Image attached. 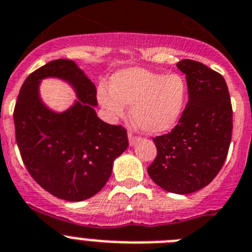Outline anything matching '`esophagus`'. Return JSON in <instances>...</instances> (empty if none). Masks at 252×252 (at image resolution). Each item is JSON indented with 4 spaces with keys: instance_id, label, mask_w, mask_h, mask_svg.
<instances>
[{
    "instance_id": "obj_1",
    "label": "esophagus",
    "mask_w": 252,
    "mask_h": 252,
    "mask_svg": "<svg viewBox=\"0 0 252 252\" xmlns=\"http://www.w3.org/2000/svg\"><path fill=\"white\" fill-rule=\"evenodd\" d=\"M128 138H129V146H131V147L134 146L135 143L139 140V137H138V135H135V134H133L131 131H129V133H128Z\"/></svg>"
}]
</instances>
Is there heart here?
Listing matches in <instances>:
<instances>
[{
	"label": "heart",
	"mask_w": 252,
	"mask_h": 252,
	"mask_svg": "<svg viewBox=\"0 0 252 252\" xmlns=\"http://www.w3.org/2000/svg\"><path fill=\"white\" fill-rule=\"evenodd\" d=\"M99 103L112 118H131L146 133L169 130L180 121L188 99L187 81L177 72L160 74L140 67L118 71L110 80V90L101 87Z\"/></svg>",
	"instance_id": "1"
}]
</instances>
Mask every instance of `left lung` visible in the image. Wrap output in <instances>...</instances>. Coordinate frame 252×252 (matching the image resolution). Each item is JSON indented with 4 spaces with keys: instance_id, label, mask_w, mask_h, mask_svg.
Returning a JSON list of instances; mask_svg holds the SVG:
<instances>
[{
    "instance_id": "obj_1",
    "label": "left lung",
    "mask_w": 252,
    "mask_h": 252,
    "mask_svg": "<svg viewBox=\"0 0 252 252\" xmlns=\"http://www.w3.org/2000/svg\"><path fill=\"white\" fill-rule=\"evenodd\" d=\"M188 103L168 134L153 138L157 157L148 167L154 183L165 191L188 194L214 180L227 157L232 135V105L221 74L185 59Z\"/></svg>"
}]
</instances>
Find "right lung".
Returning <instances> with one entry per match:
<instances>
[{
  "label": "right lung",
  "instance_id": "right-lung-1",
  "mask_svg": "<svg viewBox=\"0 0 252 252\" xmlns=\"http://www.w3.org/2000/svg\"><path fill=\"white\" fill-rule=\"evenodd\" d=\"M45 77L74 88L78 100L70 110L56 113L42 103L38 87ZM96 105V88L72 60L50 61L20 89L13 122L21 158L33 180L58 198L76 202L98 193L128 148L126 128L99 119Z\"/></svg>",
  "mask_w": 252,
  "mask_h": 252
}]
</instances>
